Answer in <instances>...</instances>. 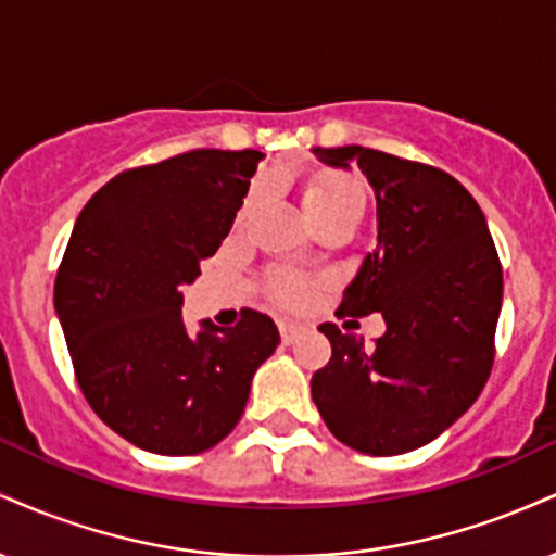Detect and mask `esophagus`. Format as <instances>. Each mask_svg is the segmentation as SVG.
<instances>
[{"label": "esophagus", "instance_id": "1", "mask_svg": "<svg viewBox=\"0 0 556 556\" xmlns=\"http://www.w3.org/2000/svg\"><path fill=\"white\" fill-rule=\"evenodd\" d=\"M279 334H282L285 344H292L300 334H303V327H300V324H292V321H282L279 324Z\"/></svg>", "mask_w": 556, "mask_h": 556}]
</instances>
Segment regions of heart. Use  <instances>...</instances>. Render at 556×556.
<instances>
[{"mask_svg": "<svg viewBox=\"0 0 556 556\" xmlns=\"http://www.w3.org/2000/svg\"><path fill=\"white\" fill-rule=\"evenodd\" d=\"M303 206L314 225L334 219V216H361L366 208V193L355 177L340 175V172H321L305 185ZM274 292L285 303L298 305L308 298V285L298 277H282L274 282Z\"/></svg>", "mask_w": 556, "mask_h": 556, "instance_id": "b5f03b06", "label": "heart"}]
</instances>
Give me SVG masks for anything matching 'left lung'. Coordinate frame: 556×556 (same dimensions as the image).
I'll use <instances>...</instances> for the list:
<instances>
[{
  "label": "left lung",
  "instance_id": "obj_1",
  "mask_svg": "<svg viewBox=\"0 0 556 556\" xmlns=\"http://www.w3.org/2000/svg\"><path fill=\"white\" fill-rule=\"evenodd\" d=\"M329 167H361L379 238L337 316L379 311L374 348L334 324L331 358L311 379L324 424L363 455L418 450L478 400L494 366L502 264L476 198L446 172L363 146L314 149Z\"/></svg>",
  "mask_w": 556,
  "mask_h": 556
}]
</instances>
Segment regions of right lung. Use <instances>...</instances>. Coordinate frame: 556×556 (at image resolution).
Segmentation results:
<instances>
[{
  "instance_id": "right-lung-1",
  "label": "right lung",
  "mask_w": 556,
  "mask_h": 556,
  "mask_svg": "<svg viewBox=\"0 0 556 556\" xmlns=\"http://www.w3.org/2000/svg\"><path fill=\"white\" fill-rule=\"evenodd\" d=\"M261 151L195 149L119 172L83 206L54 282L75 379L93 413L156 455L219 444L245 410L256 368L277 350L266 314L238 327L182 324V285L219 251Z\"/></svg>"
}]
</instances>
